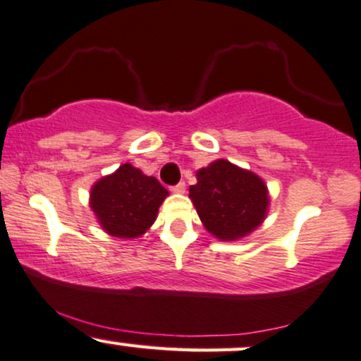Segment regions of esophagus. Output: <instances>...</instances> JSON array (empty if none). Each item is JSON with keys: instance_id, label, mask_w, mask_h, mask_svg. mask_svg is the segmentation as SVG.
Segmentation results:
<instances>
[{"instance_id": "esophagus-1", "label": "esophagus", "mask_w": 361, "mask_h": 361, "mask_svg": "<svg viewBox=\"0 0 361 361\" xmlns=\"http://www.w3.org/2000/svg\"><path fill=\"white\" fill-rule=\"evenodd\" d=\"M171 190L173 194H184L185 192V184H184V182H179V184L172 185Z\"/></svg>"}]
</instances>
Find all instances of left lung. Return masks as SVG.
<instances>
[{
  "instance_id": "8db88e82",
  "label": "left lung",
  "mask_w": 361,
  "mask_h": 361,
  "mask_svg": "<svg viewBox=\"0 0 361 361\" xmlns=\"http://www.w3.org/2000/svg\"><path fill=\"white\" fill-rule=\"evenodd\" d=\"M189 197L211 235L233 241L257 230L269 209V190L257 173L219 159L197 171Z\"/></svg>"
}]
</instances>
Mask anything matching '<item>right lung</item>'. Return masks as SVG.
<instances>
[{
	"instance_id": "right-lung-1",
	"label": "right lung",
	"mask_w": 361,
	"mask_h": 361,
	"mask_svg": "<svg viewBox=\"0 0 361 361\" xmlns=\"http://www.w3.org/2000/svg\"><path fill=\"white\" fill-rule=\"evenodd\" d=\"M169 190L131 164L92 185L91 209L101 228L116 238H137L152 226Z\"/></svg>"
}]
</instances>
